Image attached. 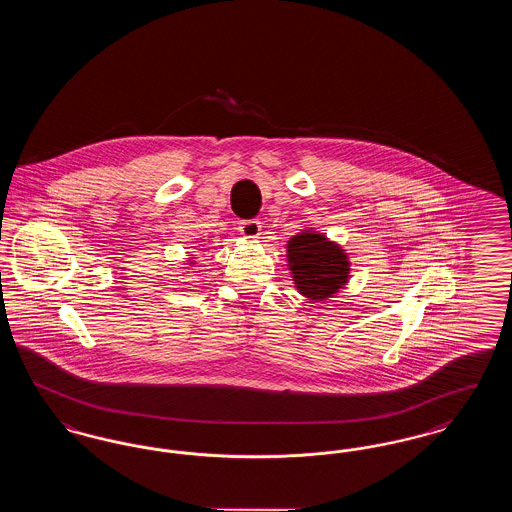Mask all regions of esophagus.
I'll list each match as a JSON object with an SVG mask.
<instances>
[{
  "label": "esophagus",
  "mask_w": 512,
  "mask_h": 512,
  "mask_svg": "<svg viewBox=\"0 0 512 512\" xmlns=\"http://www.w3.org/2000/svg\"><path fill=\"white\" fill-rule=\"evenodd\" d=\"M240 232L247 240H255L261 236V222L259 220H242L240 222Z\"/></svg>",
  "instance_id": "esophagus-1"
}]
</instances>
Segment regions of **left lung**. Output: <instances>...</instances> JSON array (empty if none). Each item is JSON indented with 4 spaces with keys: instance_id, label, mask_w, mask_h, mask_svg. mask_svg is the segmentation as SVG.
<instances>
[{
    "instance_id": "1",
    "label": "left lung",
    "mask_w": 512,
    "mask_h": 512,
    "mask_svg": "<svg viewBox=\"0 0 512 512\" xmlns=\"http://www.w3.org/2000/svg\"><path fill=\"white\" fill-rule=\"evenodd\" d=\"M286 261L297 292L309 301H324L349 282L351 263L340 244L315 228L297 232L286 244Z\"/></svg>"
}]
</instances>
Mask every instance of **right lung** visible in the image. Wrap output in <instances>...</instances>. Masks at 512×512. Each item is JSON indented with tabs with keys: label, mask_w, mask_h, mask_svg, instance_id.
<instances>
[{
	"label": "right lung",
	"mask_w": 512,
	"mask_h": 512,
	"mask_svg": "<svg viewBox=\"0 0 512 512\" xmlns=\"http://www.w3.org/2000/svg\"><path fill=\"white\" fill-rule=\"evenodd\" d=\"M188 265H195L194 257H192V259H190V263H188Z\"/></svg>",
	"instance_id": "right-lung-1"
}]
</instances>
